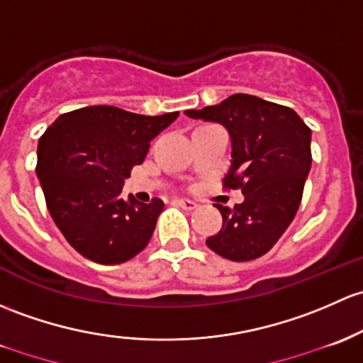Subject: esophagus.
<instances>
[{"label": "esophagus", "mask_w": 363, "mask_h": 363, "mask_svg": "<svg viewBox=\"0 0 363 363\" xmlns=\"http://www.w3.org/2000/svg\"><path fill=\"white\" fill-rule=\"evenodd\" d=\"M175 203H177L179 207L184 208V211H194V208L198 207V205L194 203V201H191V200H182V198H181V200H175Z\"/></svg>", "instance_id": "1"}]
</instances>
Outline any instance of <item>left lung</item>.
Returning a JSON list of instances; mask_svg holds the SVG:
<instances>
[{
	"label": "left lung",
	"instance_id": "left-lung-1",
	"mask_svg": "<svg viewBox=\"0 0 363 363\" xmlns=\"http://www.w3.org/2000/svg\"><path fill=\"white\" fill-rule=\"evenodd\" d=\"M193 120L220 123L230 133L231 165L226 188L245 200L235 207L216 203L223 228L207 238L224 259L245 262L264 255L292 223L311 169V130L297 113L249 94L220 104L188 109Z\"/></svg>",
	"mask_w": 363,
	"mask_h": 363
}]
</instances>
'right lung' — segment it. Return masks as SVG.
<instances>
[{"label": "right lung", "instance_id": "right-lung-1", "mask_svg": "<svg viewBox=\"0 0 363 363\" xmlns=\"http://www.w3.org/2000/svg\"><path fill=\"white\" fill-rule=\"evenodd\" d=\"M179 113L144 116L113 106L60 114L38 143L36 175L48 212L83 257L120 264L139 254L155 231L163 201L121 196L150 143Z\"/></svg>", "mask_w": 363, "mask_h": 363}]
</instances>
